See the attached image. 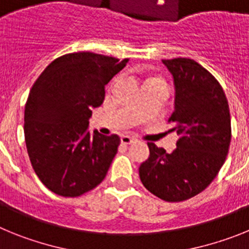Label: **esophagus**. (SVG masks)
<instances>
[{
  "label": "esophagus",
  "mask_w": 249,
  "mask_h": 249,
  "mask_svg": "<svg viewBox=\"0 0 249 249\" xmlns=\"http://www.w3.org/2000/svg\"><path fill=\"white\" fill-rule=\"evenodd\" d=\"M135 142H136L135 138L128 137V136H122V137H121V143L122 144H132V143H135Z\"/></svg>",
  "instance_id": "esophagus-1"
}]
</instances>
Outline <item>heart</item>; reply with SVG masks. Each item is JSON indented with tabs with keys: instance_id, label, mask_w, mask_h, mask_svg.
<instances>
[{
	"instance_id": "obj_1",
	"label": "heart",
	"mask_w": 249,
	"mask_h": 249,
	"mask_svg": "<svg viewBox=\"0 0 249 249\" xmlns=\"http://www.w3.org/2000/svg\"><path fill=\"white\" fill-rule=\"evenodd\" d=\"M155 81H160L158 77H149V78H147L146 80V85H148V83L151 82H155Z\"/></svg>"
}]
</instances>
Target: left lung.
I'll list each match as a JSON object with an SVG mask.
<instances>
[{
    "instance_id": "left-lung-1",
    "label": "left lung",
    "mask_w": 249,
    "mask_h": 249,
    "mask_svg": "<svg viewBox=\"0 0 249 249\" xmlns=\"http://www.w3.org/2000/svg\"><path fill=\"white\" fill-rule=\"evenodd\" d=\"M176 87L168 123L178 136L172 153L148 142L149 157L140 166L147 190L166 202L192 198L210 186L230 151L231 113L222 86L191 58L162 59Z\"/></svg>"
}]
</instances>
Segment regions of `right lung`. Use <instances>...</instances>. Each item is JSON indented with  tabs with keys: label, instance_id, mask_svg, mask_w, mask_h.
I'll return each mask as SVG.
<instances>
[{
	"label": "right lung",
	"instance_id": "add662e5",
	"mask_svg": "<svg viewBox=\"0 0 249 249\" xmlns=\"http://www.w3.org/2000/svg\"><path fill=\"white\" fill-rule=\"evenodd\" d=\"M129 58L93 52L58 57L34 83L25 107V141L32 168L48 190L80 197L105 179L121 140L92 137V108L102 105L105 86Z\"/></svg>",
	"mask_w": 249,
	"mask_h": 249
}]
</instances>
